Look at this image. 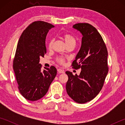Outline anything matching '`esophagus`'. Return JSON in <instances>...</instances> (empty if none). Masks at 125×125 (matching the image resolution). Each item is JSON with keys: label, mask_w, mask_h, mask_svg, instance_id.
Listing matches in <instances>:
<instances>
[{"label": "esophagus", "mask_w": 125, "mask_h": 125, "mask_svg": "<svg viewBox=\"0 0 125 125\" xmlns=\"http://www.w3.org/2000/svg\"><path fill=\"white\" fill-rule=\"evenodd\" d=\"M57 71L59 73H64V71L62 70V69H58Z\"/></svg>", "instance_id": "obj_1"}]
</instances>
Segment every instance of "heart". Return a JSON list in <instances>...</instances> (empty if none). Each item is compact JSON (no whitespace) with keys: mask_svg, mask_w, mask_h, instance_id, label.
Here are the masks:
<instances>
[{"mask_svg":"<svg viewBox=\"0 0 125 125\" xmlns=\"http://www.w3.org/2000/svg\"><path fill=\"white\" fill-rule=\"evenodd\" d=\"M61 37L63 40V41H64L67 46L70 45H75L76 43V39L74 36L68 33H63L61 35ZM53 44V40H50L48 43V48L49 49H51ZM58 62L61 63H63L64 62V60L62 58L58 59Z\"/></svg>","mask_w":125,"mask_h":125,"instance_id":"b5f03b06","label":"heart"}]
</instances>
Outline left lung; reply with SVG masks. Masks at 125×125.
<instances>
[{
  "label": "left lung",
  "instance_id": "1",
  "mask_svg": "<svg viewBox=\"0 0 125 125\" xmlns=\"http://www.w3.org/2000/svg\"><path fill=\"white\" fill-rule=\"evenodd\" d=\"M73 28L82 33V45L72 65L81 72L74 75L67 71L66 90L73 100L84 104L93 100L102 89L108 73L107 51L98 30L88 23H78Z\"/></svg>",
  "mask_w": 125,
  "mask_h": 125
}]
</instances>
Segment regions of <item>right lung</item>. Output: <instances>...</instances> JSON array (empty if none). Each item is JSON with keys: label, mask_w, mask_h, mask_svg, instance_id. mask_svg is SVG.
Returning <instances> with one entry per match:
<instances>
[{"label": "right lung", "mask_w": 125, "mask_h": 125, "mask_svg": "<svg viewBox=\"0 0 125 125\" xmlns=\"http://www.w3.org/2000/svg\"><path fill=\"white\" fill-rule=\"evenodd\" d=\"M53 25L42 21L29 25L19 40L13 69L20 94L30 101L41 99L57 74L53 66L41 70L40 58L46 53V38Z\"/></svg>", "instance_id": "obj_1"}]
</instances>
